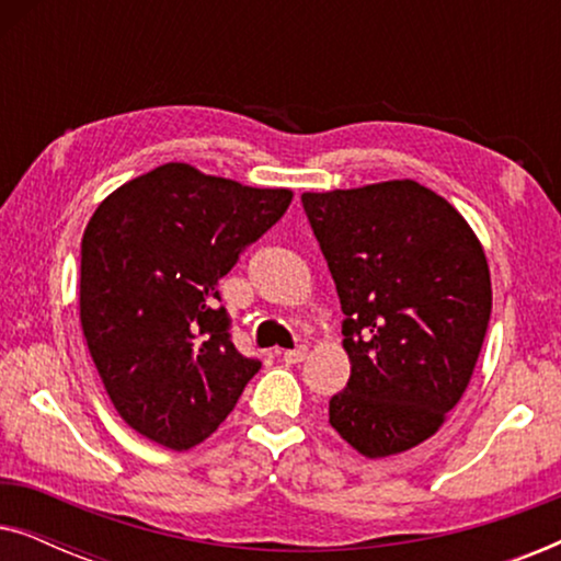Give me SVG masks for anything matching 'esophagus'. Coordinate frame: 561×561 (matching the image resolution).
I'll return each instance as SVG.
<instances>
[{"label":"esophagus","instance_id":"obj_1","mask_svg":"<svg viewBox=\"0 0 561 561\" xmlns=\"http://www.w3.org/2000/svg\"><path fill=\"white\" fill-rule=\"evenodd\" d=\"M306 355H309V350H306V347L286 350V352H283V363H288V365H298V363H304Z\"/></svg>","mask_w":561,"mask_h":561}]
</instances>
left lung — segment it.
<instances>
[{"instance_id": "8db88e82", "label": "left lung", "mask_w": 561, "mask_h": 561, "mask_svg": "<svg viewBox=\"0 0 561 561\" xmlns=\"http://www.w3.org/2000/svg\"><path fill=\"white\" fill-rule=\"evenodd\" d=\"M301 202L352 367L329 424L363 457L401 455L439 432L470 386L493 309L485 250L447 198L411 179Z\"/></svg>"}]
</instances>
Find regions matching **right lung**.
<instances>
[{"label": "right lung", "instance_id": "obj_1", "mask_svg": "<svg viewBox=\"0 0 561 561\" xmlns=\"http://www.w3.org/2000/svg\"><path fill=\"white\" fill-rule=\"evenodd\" d=\"M290 198V188L165 163L122 183L91 214L81 240V332L114 409L145 439L196 447L260 370L229 340L217 286Z\"/></svg>", "mask_w": 561, "mask_h": 561}]
</instances>
